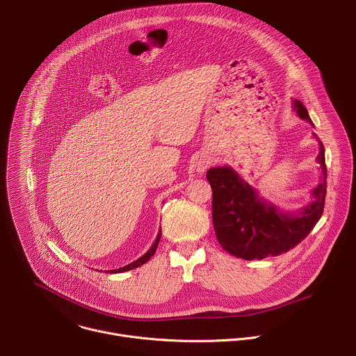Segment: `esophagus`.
Listing matches in <instances>:
<instances>
[{
  "instance_id": "34e87169",
  "label": "esophagus",
  "mask_w": 356,
  "mask_h": 356,
  "mask_svg": "<svg viewBox=\"0 0 356 356\" xmlns=\"http://www.w3.org/2000/svg\"><path fill=\"white\" fill-rule=\"evenodd\" d=\"M206 168H207V166H206V165H200V168H198V170H200V172H204V170H206Z\"/></svg>"
}]
</instances>
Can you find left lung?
<instances>
[{"instance_id": "1", "label": "left lung", "mask_w": 356, "mask_h": 356, "mask_svg": "<svg viewBox=\"0 0 356 356\" xmlns=\"http://www.w3.org/2000/svg\"><path fill=\"white\" fill-rule=\"evenodd\" d=\"M294 110L301 120L313 124L298 99ZM320 142L317 162L321 181L312 191L314 201L300 211L284 213L258 195L229 166L213 168L207 180L213 188V224L224 250L245 261L265 259L289 252L306 238L324 211L327 194L325 152Z\"/></svg>"}]
</instances>
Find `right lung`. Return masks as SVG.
<instances>
[{
  "label": "right lung",
  "instance_id": "obj_1",
  "mask_svg": "<svg viewBox=\"0 0 356 356\" xmlns=\"http://www.w3.org/2000/svg\"><path fill=\"white\" fill-rule=\"evenodd\" d=\"M161 236H162V229L159 231V234H158V236H156V241L154 242V245H152V248L145 253L143 257H140L139 259H136L135 262H132V264H129V265H127V266H124V268H120V269H114V270H108L110 273H121V272H127V270H131V269H135V268H138V266H142L143 264H146L152 257H154V253L156 252V248H158V245H159V241H161Z\"/></svg>",
  "mask_w": 356,
  "mask_h": 356
}]
</instances>
